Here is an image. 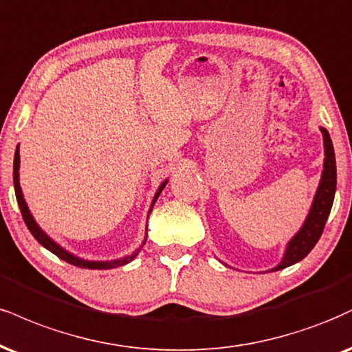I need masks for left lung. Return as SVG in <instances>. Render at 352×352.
<instances>
[{
  "label": "left lung",
  "instance_id": "obj_1",
  "mask_svg": "<svg viewBox=\"0 0 352 352\" xmlns=\"http://www.w3.org/2000/svg\"><path fill=\"white\" fill-rule=\"evenodd\" d=\"M321 134H323V147H324V159H323V170H321L320 184L316 188L315 197H313L311 206L308 210L307 218L300 230L292 236L289 243L285 244V251L280 262L272 269L265 270V272H275V270H282L290 265L297 264L305 257L308 252L315 248L321 238V232L324 230L326 219L329 217L331 211L334 193H336V159H334V149L331 138L326 128L320 126ZM224 264V262H223ZM228 267V264H224Z\"/></svg>",
  "mask_w": 352,
  "mask_h": 352
}]
</instances>
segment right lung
Segmentation results:
<instances>
[{
	"label": "right lung",
	"mask_w": 352,
	"mask_h": 352,
	"mask_svg": "<svg viewBox=\"0 0 352 352\" xmlns=\"http://www.w3.org/2000/svg\"><path fill=\"white\" fill-rule=\"evenodd\" d=\"M19 164H21V159H19V144L16 146V152H14V165H12V180H14V192H16V198H18V205H19V210H21V214H23V219L24 223H26L28 230L31 231V234L34 238L37 239V243L44 245L47 251H50L52 254H55L57 257H60L62 261L69 262L72 265H77V267H82V269H93V270H108V269H116V267H121V265H126L129 264L131 261L135 259V256H138L139 251L142 249V245L146 244L147 241V226H146V234H144V239L142 243L139 244V248L133 251L131 254H126V256L122 257H118V259H111V261H90V259H83V257H78L75 256L74 252L67 251L65 248H62L60 244L57 243V241H54L50 236L45 232L42 228L37 224L36 219H34L31 210H29L26 200H24V195H23V190H21V184H19ZM168 179H165L162 184L159 185L157 192L154 193V198H152V203H151V208L147 211V218H149L152 208H154L155 201H157L159 195L162 193V190L165 188V185H167Z\"/></svg>",
	"instance_id": "add662e5"
}]
</instances>
